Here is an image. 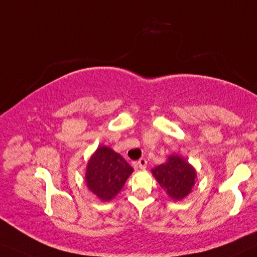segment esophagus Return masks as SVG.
Here are the masks:
<instances>
[{"label": "esophagus", "mask_w": 257, "mask_h": 257, "mask_svg": "<svg viewBox=\"0 0 257 257\" xmlns=\"http://www.w3.org/2000/svg\"><path fill=\"white\" fill-rule=\"evenodd\" d=\"M137 165H139V167L141 168V170H145V168H147V166H148L147 159L141 158V159L139 160V162H137Z\"/></svg>", "instance_id": "obj_1"}]
</instances>
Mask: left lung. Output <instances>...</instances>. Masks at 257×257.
<instances>
[{"instance_id":"8db88e82","label":"left lung","mask_w":257,"mask_h":257,"mask_svg":"<svg viewBox=\"0 0 257 257\" xmlns=\"http://www.w3.org/2000/svg\"><path fill=\"white\" fill-rule=\"evenodd\" d=\"M157 181L174 200H182L195 185L196 172L182 157L171 156L165 164L152 170Z\"/></svg>"}]
</instances>
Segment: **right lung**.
<instances>
[{"label":"right lung","instance_id":"1","mask_svg":"<svg viewBox=\"0 0 257 257\" xmlns=\"http://www.w3.org/2000/svg\"><path fill=\"white\" fill-rule=\"evenodd\" d=\"M133 167L112 149L100 147L87 164L85 180L92 193L102 201H109L122 189Z\"/></svg>","mask_w":257,"mask_h":257}]
</instances>
